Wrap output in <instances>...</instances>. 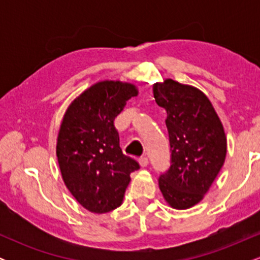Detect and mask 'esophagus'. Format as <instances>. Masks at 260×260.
<instances>
[{"instance_id":"1","label":"esophagus","mask_w":260,"mask_h":260,"mask_svg":"<svg viewBox=\"0 0 260 260\" xmlns=\"http://www.w3.org/2000/svg\"><path fill=\"white\" fill-rule=\"evenodd\" d=\"M148 164H149V160L147 159V157H140L139 159L140 168H145V166H148Z\"/></svg>"}]
</instances>
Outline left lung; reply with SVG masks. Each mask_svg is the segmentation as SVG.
<instances>
[{
    "label": "left lung",
    "mask_w": 260,
    "mask_h": 260,
    "mask_svg": "<svg viewBox=\"0 0 260 260\" xmlns=\"http://www.w3.org/2000/svg\"><path fill=\"white\" fill-rule=\"evenodd\" d=\"M155 101L166 111L171 168L159 178L172 209L194 207L219 175L228 151L222 122L201 89L165 79L153 84Z\"/></svg>",
    "instance_id": "obj_1"
}]
</instances>
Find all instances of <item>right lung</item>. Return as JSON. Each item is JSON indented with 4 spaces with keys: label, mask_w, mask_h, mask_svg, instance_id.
<instances>
[{
    "label": "right lung",
    "mask_w": 260,
    "mask_h": 260,
    "mask_svg": "<svg viewBox=\"0 0 260 260\" xmlns=\"http://www.w3.org/2000/svg\"><path fill=\"white\" fill-rule=\"evenodd\" d=\"M138 88L121 80H101L66 110L56 143L62 180L76 201L92 214L115 210L123 202L137 161L122 153L113 120Z\"/></svg>",
    "instance_id": "add662e5"
}]
</instances>
